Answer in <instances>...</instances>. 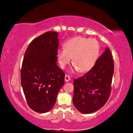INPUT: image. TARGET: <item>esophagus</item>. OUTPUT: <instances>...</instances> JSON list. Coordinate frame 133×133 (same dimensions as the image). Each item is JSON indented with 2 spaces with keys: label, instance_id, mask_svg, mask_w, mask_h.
Returning a JSON list of instances; mask_svg holds the SVG:
<instances>
[{
  "label": "esophagus",
  "instance_id": "obj_1",
  "mask_svg": "<svg viewBox=\"0 0 133 133\" xmlns=\"http://www.w3.org/2000/svg\"><path fill=\"white\" fill-rule=\"evenodd\" d=\"M70 76H69L68 75H65V81L69 82L70 81Z\"/></svg>",
  "mask_w": 133,
  "mask_h": 133
}]
</instances>
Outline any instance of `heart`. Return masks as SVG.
Returning <instances> with one entry per match:
<instances>
[{"label": "heart", "instance_id": "b5f03b06", "mask_svg": "<svg viewBox=\"0 0 133 133\" xmlns=\"http://www.w3.org/2000/svg\"><path fill=\"white\" fill-rule=\"evenodd\" d=\"M100 46L95 38L75 37L69 40L64 48L58 50L57 57L61 68L70 62L81 72L90 70L95 64L99 55Z\"/></svg>", "mask_w": 133, "mask_h": 133}]
</instances>
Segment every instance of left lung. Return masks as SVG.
<instances>
[{"mask_svg": "<svg viewBox=\"0 0 133 133\" xmlns=\"http://www.w3.org/2000/svg\"><path fill=\"white\" fill-rule=\"evenodd\" d=\"M111 52L107 48L93 67L75 79L73 102L78 111L91 113L102 107L109 98L114 73Z\"/></svg>", "mask_w": 133, "mask_h": 133, "instance_id": "1", "label": "left lung"}]
</instances>
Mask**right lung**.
<instances>
[{
  "label": "right lung",
  "instance_id": "1",
  "mask_svg": "<svg viewBox=\"0 0 133 133\" xmlns=\"http://www.w3.org/2000/svg\"><path fill=\"white\" fill-rule=\"evenodd\" d=\"M58 32L48 31L34 39L26 50L21 69V84L29 107L46 113L55 105L64 85L65 74L57 66Z\"/></svg>",
  "mask_w": 133,
  "mask_h": 133
}]
</instances>
